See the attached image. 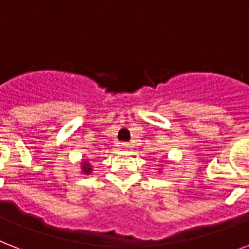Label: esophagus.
Listing matches in <instances>:
<instances>
[{
  "label": "esophagus",
  "instance_id": "1",
  "mask_svg": "<svg viewBox=\"0 0 249 249\" xmlns=\"http://www.w3.org/2000/svg\"><path fill=\"white\" fill-rule=\"evenodd\" d=\"M121 147H123L124 150H129L132 146L129 145V143H121Z\"/></svg>",
  "mask_w": 249,
  "mask_h": 249
}]
</instances>
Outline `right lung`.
Masks as SVG:
<instances>
[{
    "label": "right lung",
    "mask_w": 249,
    "mask_h": 249,
    "mask_svg": "<svg viewBox=\"0 0 249 249\" xmlns=\"http://www.w3.org/2000/svg\"><path fill=\"white\" fill-rule=\"evenodd\" d=\"M83 172H85V174H90L91 172V167H90V164H87V163H83Z\"/></svg>",
    "instance_id": "obj_1"
}]
</instances>
